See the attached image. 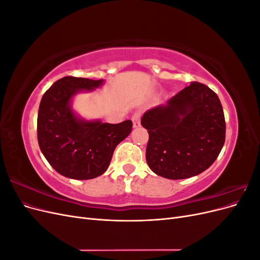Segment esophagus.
I'll use <instances>...</instances> for the list:
<instances>
[{
    "label": "esophagus",
    "instance_id": "1",
    "mask_svg": "<svg viewBox=\"0 0 260 260\" xmlns=\"http://www.w3.org/2000/svg\"><path fill=\"white\" fill-rule=\"evenodd\" d=\"M132 122H133V128H138L141 125V115L140 113H136L132 116Z\"/></svg>",
    "mask_w": 260,
    "mask_h": 260
}]
</instances>
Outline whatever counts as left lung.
<instances>
[{
	"label": "left lung",
	"instance_id": "obj_1",
	"mask_svg": "<svg viewBox=\"0 0 260 260\" xmlns=\"http://www.w3.org/2000/svg\"><path fill=\"white\" fill-rule=\"evenodd\" d=\"M148 132L146 161L160 177L179 180L202 174L220 154L225 140L222 105L207 85L192 82L165 105L144 113Z\"/></svg>",
	"mask_w": 260,
	"mask_h": 260
}]
</instances>
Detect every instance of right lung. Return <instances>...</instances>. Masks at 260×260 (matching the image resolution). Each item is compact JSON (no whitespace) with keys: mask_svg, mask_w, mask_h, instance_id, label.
<instances>
[{"mask_svg":"<svg viewBox=\"0 0 260 260\" xmlns=\"http://www.w3.org/2000/svg\"><path fill=\"white\" fill-rule=\"evenodd\" d=\"M104 80L64 77L54 82L41 100L38 113V142L46 160L61 176L89 180L107 170L116 146L132 130V121L107 123L85 120L73 109L79 92H90Z\"/></svg>","mask_w":260,"mask_h":260,"instance_id":"right-lung-1","label":"right lung"}]
</instances>
